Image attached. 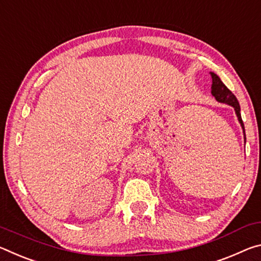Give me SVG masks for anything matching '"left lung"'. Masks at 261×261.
<instances>
[{"label":"left lung","instance_id":"obj_1","mask_svg":"<svg viewBox=\"0 0 261 261\" xmlns=\"http://www.w3.org/2000/svg\"><path fill=\"white\" fill-rule=\"evenodd\" d=\"M209 74L212 76V95L215 97V99L219 102H223V104L232 106L234 110V113H236L238 118V121L242 126L243 134H244V141H246L245 128H244V123H243L242 115H241V106H239V102L237 100L236 96H234L227 87H225L224 83L222 82L221 79L215 74V72L211 71Z\"/></svg>","mask_w":261,"mask_h":261}]
</instances>
